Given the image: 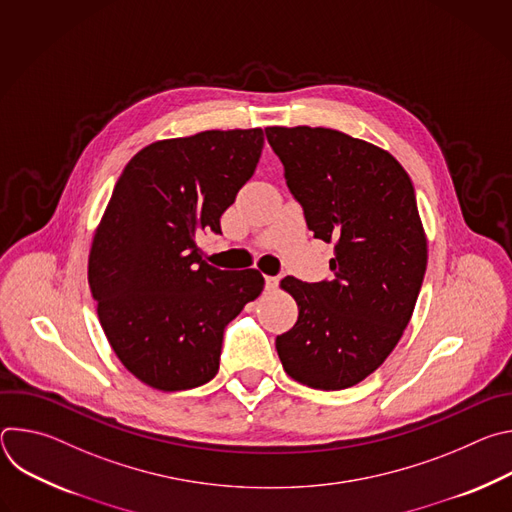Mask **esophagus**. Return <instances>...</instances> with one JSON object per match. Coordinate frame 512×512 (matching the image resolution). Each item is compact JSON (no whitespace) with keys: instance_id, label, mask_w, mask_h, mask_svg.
Returning a JSON list of instances; mask_svg holds the SVG:
<instances>
[{"instance_id":"34e87169","label":"esophagus","mask_w":512,"mask_h":512,"mask_svg":"<svg viewBox=\"0 0 512 512\" xmlns=\"http://www.w3.org/2000/svg\"><path fill=\"white\" fill-rule=\"evenodd\" d=\"M277 285H279V277H271V275L265 277V289H267V291L277 289Z\"/></svg>"}]
</instances>
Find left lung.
Here are the masks:
<instances>
[{"label":"left lung","mask_w":512,"mask_h":512,"mask_svg":"<svg viewBox=\"0 0 512 512\" xmlns=\"http://www.w3.org/2000/svg\"><path fill=\"white\" fill-rule=\"evenodd\" d=\"M308 229L334 245L330 281L283 277L298 304L275 338L285 373L312 389H348L375 373L407 328L427 239L403 166L377 145L326 127H265Z\"/></svg>","instance_id":"8db88e82"}]
</instances>
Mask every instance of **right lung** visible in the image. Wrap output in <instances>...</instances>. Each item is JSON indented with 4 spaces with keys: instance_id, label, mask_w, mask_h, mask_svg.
<instances>
[{
    "instance_id": "1",
    "label": "right lung",
    "mask_w": 512,
    "mask_h": 512,
    "mask_svg": "<svg viewBox=\"0 0 512 512\" xmlns=\"http://www.w3.org/2000/svg\"><path fill=\"white\" fill-rule=\"evenodd\" d=\"M263 129H210L145 145L119 176L93 237L89 285L123 367L158 391L214 379L225 326L265 285L257 269L208 265L196 235L253 176Z\"/></svg>"
}]
</instances>
